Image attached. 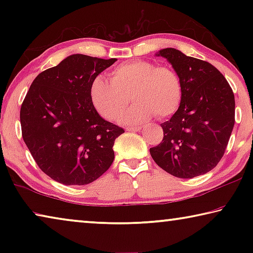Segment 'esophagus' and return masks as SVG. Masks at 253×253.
I'll list each match as a JSON object with an SVG mask.
<instances>
[{"mask_svg":"<svg viewBox=\"0 0 253 253\" xmlns=\"http://www.w3.org/2000/svg\"><path fill=\"white\" fill-rule=\"evenodd\" d=\"M142 126H135V127H128V128H126V130L127 131H139V130H142Z\"/></svg>","mask_w":253,"mask_h":253,"instance_id":"obj_1","label":"esophagus"}]
</instances>
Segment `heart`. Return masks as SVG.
Returning <instances> with one entry per match:
<instances>
[{
    "mask_svg": "<svg viewBox=\"0 0 253 253\" xmlns=\"http://www.w3.org/2000/svg\"><path fill=\"white\" fill-rule=\"evenodd\" d=\"M89 96L97 113L113 121L129 101L135 102L119 122L132 125L156 115L168 118L177 110L182 100V84L172 68L136 60L123 63L111 71V80L97 76L89 87Z\"/></svg>",
    "mask_w": 253,
    "mask_h": 253,
    "instance_id": "1",
    "label": "heart"
}]
</instances>
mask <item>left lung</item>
I'll return each instance as SVG.
<instances>
[{
	"instance_id": "left-lung-1",
	"label": "left lung",
	"mask_w": 253,
	"mask_h": 253,
	"mask_svg": "<svg viewBox=\"0 0 253 253\" xmlns=\"http://www.w3.org/2000/svg\"><path fill=\"white\" fill-rule=\"evenodd\" d=\"M182 84V100L169 121L161 124L164 137L149 148L154 162L179 178L212 170L223 156L234 126L235 101L223 75L211 63L187 57L174 48L162 49Z\"/></svg>"
}]
</instances>
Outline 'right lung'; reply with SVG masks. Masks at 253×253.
Here are the masks:
<instances>
[{"mask_svg":"<svg viewBox=\"0 0 253 253\" xmlns=\"http://www.w3.org/2000/svg\"><path fill=\"white\" fill-rule=\"evenodd\" d=\"M116 61L71 54L33 80L20 111L22 136L38 166L54 181L85 185L113 164L115 139L124 129L97 113L89 87Z\"/></svg>","mask_w":253,"mask_h":253,"instance_id":"add662e5","label":"right lung"}]
</instances>
